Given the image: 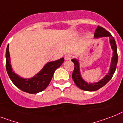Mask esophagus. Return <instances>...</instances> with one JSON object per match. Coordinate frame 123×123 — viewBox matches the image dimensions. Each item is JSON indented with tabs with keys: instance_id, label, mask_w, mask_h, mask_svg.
I'll list each match as a JSON object with an SVG mask.
<instances>
[{
	"instance_id": "obj_1",
	"label": "esophagus",
	"mask_w": 123,
	"mask_h": 123,
	"mask_svg": "<svg viewBox=\"0 0 123 123\" xmlns=\"http://www.w3.org/2000/svg\"><path fill=\"white\" fill-rule=\"evenodd\" d=\"M71 58V55L70 54H66L64 56V59L66 61H68V60H70Z\"/></svg>"
}]
</instances>
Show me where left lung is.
<instances>
[{
	"instance_id": "8db88e82",
	"label": "left lung",
	"mask_w": 123,
	"mask_h": 123,
	"mask_svg": "<svg viewBox=\"0 0 123 123\" xmlns=\"http://www.w3.org/2000/svg\"><path fill=\"white\" fill-rule=\"evenodd\" d=\"M94 37L95 38L109 37V42H110V45L112 49L113 53H112V59H111L109 72L108 73L107 75H106L103 79H101L98 82H93V83H87L86 81H85L82 79L81 72H80L79 61L76 59H71V61L74 64V69L73 74H72L73 81L79 88L82 89V90L87 91H94L98 90L99 89L101 88L110 81V79L112 78L114 72L116 71V66L117 64V58H118L116 42H115L114 37L109 32L107 31L105 28H103L102 27L98 26L97 29L95 31Z\"/></svg>"
}]
</instances>
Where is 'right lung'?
<instances>
[{"label": "right lung", "mask_w": 123, "mask_h": 123, "mask_svg": "<svg viewBox=\"0 0 123 123\" xmlns=\"http://www.w3.org/2000/svg\"><path fill=\"white\" fill-rule=\"evenodd\" d=\"M6 69L11 81L20 90L30 94H36L44 90L50 83L55 70L62 64L64 61L62 57L54 61L49 62L34 77L25 79L13 71L11 65L9 44L6 49Z\"/></svg>", "instance_id": "right-lung-1"}]
</instances>
